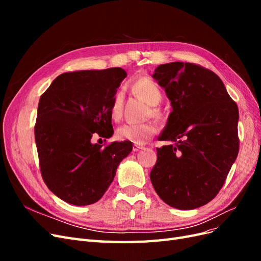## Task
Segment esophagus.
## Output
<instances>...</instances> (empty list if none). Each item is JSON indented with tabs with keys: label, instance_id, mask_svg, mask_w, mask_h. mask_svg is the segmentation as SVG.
Segmentation results:
<instances>
[{
	"label": "esophagus",
	"instance_id": "esophagus-1",
	"mask_svg": "<svg viewBox=\"0 0 261 261\" xmlns=\"http://www.w3.org/2000/svg\"><path fill=\"white\" fill-rule=\"evenodd\" d=\"M141 149H144V147L140 146V145H134L133 146L134 151H139V150H141Z\"/></svg>",
	"mask_w": 261,
	"mask_h": 261
}]
</instances>
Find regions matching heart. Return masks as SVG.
I'll return each mask as SVG.
<instances>
[{
	"mask_svg": "<svg viewBox=\"0 0 261 261\" xmlns=\"http://www.w3.org/2000/svg\"><path fill=\"white\" fill-rule=\"evenodd\" d=\"M133 89L139 96L143 97L150 106H156L162 99V92L158 85L148 77H141L133 84ZM123 93L118 91L113 99L111 110V117L113 120H118L122 115ZM153 114H158L155 110H152ZM156 132V126L153 123H126L121 125L116 129V137L120 140L130 141L133 144H144L146 140L152 137Z\"/></svg>",
	"mask_w": 261,
	"mask_h": 261,
	"instance_id": "heart-1",
	"label": "heart"
}]
</instances>
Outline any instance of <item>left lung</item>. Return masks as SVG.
Instances as JSON below:
<instances>
[{
    "instance_id": "left-lung-1",
    "label": "left lung",
    "mask_w": 261,
    "mask_h": 261,
    "mask_svg": "<svg viewBox=\"0 0 261 261\" xmlns=\"http://www.w3.org/2000/svg\"><path fill=\"white\" fill-rule=\"evenodd\" d=\"M152 77L171 101L172 112L150 172L154 191L169 206L191 210L211 201L239 153V109L211 70L192 63L159 65Z\"/></svg>"
}]
</instances>
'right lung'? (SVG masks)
I'll return each instance as SVG.
<instances>
[{
    "label": "right lung",
    "instance_id": "1",
    "mask_svg": "<svg viewBox=\"0 0 261 261\" xmlns=\"http://www.w3.org/2000/svg\"><path fill=\"white\" fill-rule=\"evenodd\" d=\"M126 72L121 67L78 70L58 76L40 97L35 139L41 175L65 202H97L114 179L130 141L92 144L94 135H113L111 110Z\"/></svg>",
    "mask_w": 261,
    "mask_h": 261
}]
</instances>
